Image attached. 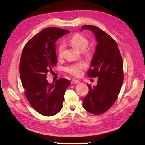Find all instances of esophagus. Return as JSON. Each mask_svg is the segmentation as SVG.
Instances as JSON below:
<instances>
[{
  "mask_svg": "<svg viewBox=\"0 0 145 145\" xmlns=\"http://www.w3.org/2000/svg\"><path fill=\"white\" fill-rule=\"evenodd\" d=\"M79 82H80L78 81V80H75V79L72 80V81H71V83H72V84H78V83H79Z\"/></svg>",
  "mask_w": 145,
  "mask_h": 145,
  "instance_id": "34e87169",
  "label": "esophagus"
}]
</instances>
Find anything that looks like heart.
Segmentation results:
<instances>
[{
	"instance_id": "1",
	"label": "heart",
	"mask_w": 145,
	"mask_h": 145,
	"mask_svg": "<svg viewBox=\"0 0 145 145\" xmlns=\"http://www.w3.org/2000/svg\"><path fill=\"white\" fill-rule=\"evenodd\" d=\"M68 42L80 51H84L89 45V41L87 39L79 34H75L72 36L68 40ZM64 50H65V45L63 43H61L58 48V56L59 58L63 57ZM86 67V65L85 63L79 62L67 67L65 68V71L72 76L78 77L81 75L82 70L84 69Z\"/></svg>"
}]
</instances>
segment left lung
Here are the masks:
<instances>
[{
	"mask_svg": "<svg viewBox=\"0 0 145 145\" xmlns=\"http://www.w3.org/2000/svg\"><path fill=\"white\" fill-rule=\"evenodd\" d=\"M82 29L95 34L97 45L91 68L90 77H97V84H87L89 91L83 100V107L93 114L104 113L110 109L118 96L123 81V65L118 46L113 38L94 25H84Z\"/></svg>",
	"mask_w": 145,
	"mask_h": 145,
	"instance_id": "obj_1",
	"label": "left lung"
}]
</instances>
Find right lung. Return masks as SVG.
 I'll list each match as a JSON object with an SVG mask.
<instances>
[{
  "label": "right lung",
  "instance_id": "right-lung-1",
  "mask_svg": "<svg viewBox=\"0 0 145 145\" xmlns=\"http://www.w3.org/2000/svg\"><path fill=\"white\" fill-rule=\"evenodd\" d=\"M69 33L59 28L44 29L25 44L22 52L19 70L25 95L31 106L43 116H54L61 111L66 89L70 85L66 78L52 84L46 78L57 64L55 43Z\"/></svg>",
  "mask_w": 145,
  "mask_h": 145
}]
</instances>
